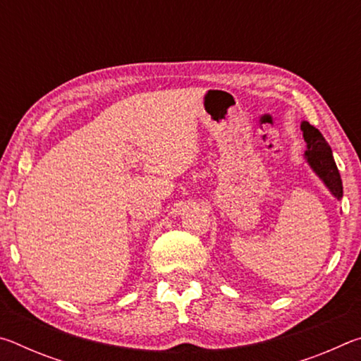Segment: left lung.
Masks as SVG:
<instances>
[{
  "mask_svg": "<svg viewBox=\"0 0 361 361\" xmlns=\"http://www.w3.org/2000/svg\"><path fill=\"white\" fill-rule=\"evenodd\" d=\"M301 130L304 142L307 143V149L304 152L305 161L309 162L310 169L319 175V178L325 183L336 199H342V180L339 170L336 167L333 151L319 129L310 126L307 121L301 122Z\"/></svg>",
  "mask_w": 361,
  "mask_h": 361,
  "instance_id": "left-lung-1",
  "label": "left lung"
}]
</instances>
